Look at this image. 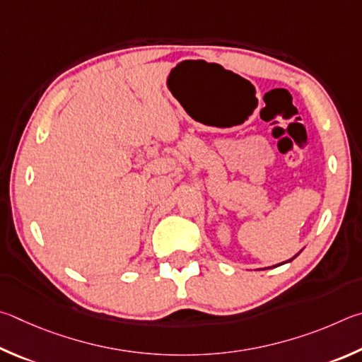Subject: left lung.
<instances>
[{
  "instance_id": "1",
  "label": "left lung",
  "mask_w": 362,
  "mask_h": 362,
  "mask_svg": "<svg viewBox=\"0 0 362 362\" xmlns=\"http://www.w3.org/2000/svg\"><path fill=\"white\" fill-rule=\"evenodd\" d=\"M294 257H296V256H294ZM294 257H293V259H294ZM293 259H291V261H293ZM291 261H288V262H291Z\"/></svg>"
}]
</instances>
